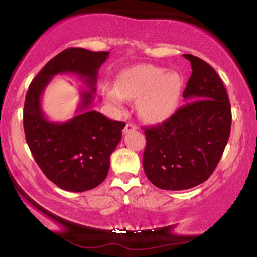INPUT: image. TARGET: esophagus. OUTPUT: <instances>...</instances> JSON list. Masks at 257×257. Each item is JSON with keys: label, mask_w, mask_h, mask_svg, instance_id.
<instances>
[{"label": "esophagus", "mask_w": 257, "mask_h": 257, "mask_svg": "<svg viewBox=\"0 0 257 257\" xmlns=\"http://www.w3.org/2000/svg\"><path fill=\"white\" fill-rule=\"evenodd\" d=\"M135 129H137V126H135V124H133V123H126L124 129H123V133L124 134H128V133L131 132H134Z\"/></svg>", "instance_id": "obj_1"}]
</instances>
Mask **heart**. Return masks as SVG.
<instances>
[{
  "mask_svg": "<svg viewBox=\"0 0 257 257\" xmlns=\"http://www.w3.org/2000/svg\"><path fill=\"white\" fill-rule=\"evenodd\" d=\"M182 78L178 72L143 65L125 70L116 87L104 88L106 102L120 107L125 99L139 100V114L149 122H162L178 110L182 94Z\"/></svg>",
  "mask_w": 257,
  "mask_h": 257,
  "instance_id": "b5f03b06",
  "label": "heart"
}]
</instances>
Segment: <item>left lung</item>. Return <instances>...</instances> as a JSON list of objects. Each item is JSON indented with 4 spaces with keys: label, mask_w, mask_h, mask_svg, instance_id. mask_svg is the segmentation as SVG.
<instances>
[{
    "label": "left lung",
    "mask_w": 257,
    "mask_h": 257,
    "mask_svg": "<svg viewBox=\"0 0 257 257\" xmlns=\"http://www.w3.org/2000/svg\"><path fill=\"white\" fill-rule=\"evenodd\" d=\"M184 57L192 66L182 94L187 104L162 124L145 128L144 170L162 190H188L208 180L231 133V104L219 75L198 57Z\"/></svg>",
    "instance_id": "obj_1"
}]
</instances>
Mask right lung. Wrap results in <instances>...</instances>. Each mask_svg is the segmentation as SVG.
<instances>
[{
    "label": "right lung",
    "mask_w": 257,
    "mask_h": 257,
    "mask_svg": "<svg viewBox=\"0 0 257 257\" xmlns=\"http://www.w3.org/2000/svg\"><path fill=\"white\" fill-rule=\"evenodd\" d=\"M108 52L69 48L44 65L31 82L24 104L25 139L44 175L58 187L84 192L101 184L110 169V156L122 138L125 123L107 119L90 110L98 70ZM61 73H75L88 85L81 93L76 116L67 122L45 118L40 96L50 79Z\"/></svg>",
    "instance_id": "1"
}]
</instances>
